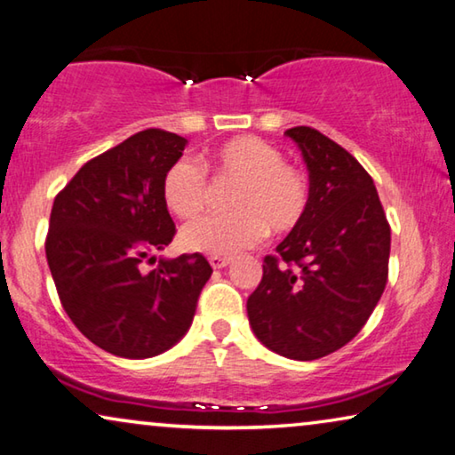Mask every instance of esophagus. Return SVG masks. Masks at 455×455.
Returning a JSON list of instances; mask_svg holds the SVG:
<instances>
[{"label":"esophagus","instance_id":"1","mask_svg":"<svg viewBox=\"0 0 455 455\" xmlns=\"http://www.w3.org/2000/svg\"><path fill=\"white\" fill-rule=\"evenodd\" d=\"M208 261H210V266H212L214 269H222V267H227L228 263H230V257H222V255H210V257H208Z\"/></svg>","mask_w":455,"mask_h":455}]
</instances>
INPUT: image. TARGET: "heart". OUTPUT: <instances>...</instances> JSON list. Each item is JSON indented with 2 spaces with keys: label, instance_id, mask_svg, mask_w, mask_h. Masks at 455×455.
<instances>
[{
  "label": "heart",
  "instance_id": "1",
  "mask_svg": "<svg viewBox=\"0 0 455 455\" xmlns=\"http://www.w3.org/2000/svg\"><path fill=\"white\" fill-rule=\"evenodd\" d=\"M222 181H239L230 196L235 210L206 216L181 230V245L208 255H235L266 239L271 228L290 233L308 210V181L300 169L283 161V153L259 137H236L216 147L206 161ZM167 210L192 220L212 198L208 172L198 161L181 157L167 167L161 181Z\"/></svg>",
  "mask_w": 455,
  "mask_h": 455
}]
</instances>
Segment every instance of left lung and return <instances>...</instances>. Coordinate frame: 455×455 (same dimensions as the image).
Instances as JSON below:
<instances>
[{
    "instance_id": "obj_1",
    "label": "left lung",
    "mask_w": 455,
    "mask_h": 455,
    "mask_svg": "<svg viewBox=\"0 0 455 455\" xmlns=\"http://www.w3.org/2000/svg\"><path fill=\"white\" fill-rule=\"evenodd\" d=\"M286 137L307 163L308 210L263 259L247 315L267 349L310 362L347 345L374 313L388 280L390 225L354 155L310 126Z\"/></svg>"
}]
</instances>
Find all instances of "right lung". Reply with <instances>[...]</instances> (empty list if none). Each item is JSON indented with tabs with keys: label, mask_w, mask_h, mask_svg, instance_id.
Returning <instances> with one entry per match:
<instances>
[{
	"label": "right lung",
	"mask_w": 455,
	"mask_h": 455,
	"mask_svg": "<svg viewBox=\"0 0 455 455\" xmlns=\"http://www.w3.org/2000/svg\"><path fill=\"white\" fill-rule=\"evenodd\" d=\"M186 142L147 128L87 161L54 198L44 251L60 304L112 355L145 359L173 347L212 274L200 253L142 269L175 235L161 181Z\"/></svg>",
	"instance_id": "right-lung-1"
}]
</instances>
